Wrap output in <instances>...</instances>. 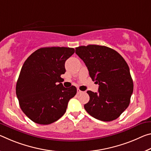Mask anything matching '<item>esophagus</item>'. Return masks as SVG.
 I'll use <instances>...</instances> for the list:
<instances>
[{
    "mask_svg": "<svg viewBox=\"0 0 151 151\" xmlns=\"http://www.w3.org/2000/svg\"><path fill=\"white\" fill-rule=\"evenodd\" d=\"M83 91H81L79 88H77V94H81V93H82Z\"/></svg>",
    "mask_w": 151,
    "mask_h": 151,
    "instance_id": "esophagus-1",
    "label": "esophagus"
}]
</instances>
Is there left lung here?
<instances>
[{"label": "left lung", "mask_w": 151, "mask_h": 151, "mask_svg": "<svg viewBox=\"0 0 151 151\" xmlns=\"http://www.w3.org/2000/svg\"><path fill=\"white\" fill-rule=\"evenodd\" d=\"M76 54L87 67L90 77L99 85L98 93L87 91L90 99L84 107L93 118L110 122L128 107L133 81L123 57L116 50L99 45L76 47Z\"/></svg>", "instance_id": "1"}]
</instances>
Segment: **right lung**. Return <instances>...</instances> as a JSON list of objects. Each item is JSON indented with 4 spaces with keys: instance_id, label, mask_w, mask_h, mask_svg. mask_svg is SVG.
Wrapping results in <instances>:
<instances>
[{
    "instance_id": "obj_1",
    "label": "right lung",
    "mask_w": 151,
    "mask_h": 151,
    "mask_svg": "<svg viewBox=\"0 0 151 151\" xmlns=\"http://www.w3.org/2000/svg\"><path fill=\"white\" fill-rule=\"evenodd\" d=\"M74 53L72 47H42L24 63L16 94L21 110L35 123L47 125L58 120L76 95L75 86L65 88L60 83L65 62Z\"/></svg>"
}]
</instances>
